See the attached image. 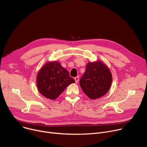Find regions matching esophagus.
I'll return each mask as SVG.
<instances>
[{"label": "esophagus", "instance_id": "obj_1", "mask_svg": "<svg viewBox=\"0 0 147 147\" xmlns=\"http://www.w3.org/2000/svg\"><path fill=\"white\" fill-rule=\"evenodd\" d=\"M74 80H75L76 83H78V82H79V77H76L74 78Z\"/></svg>", "mask_w": 147, "mask_h": 147}]
</instances>
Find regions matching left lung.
<instances>
[{"instance_id":"left-lung-1","label":"left lung","mask_w":147,"mask_h":147,"mask_svg":"<svg viewBox=\"0 0 147 147\" xmlns=\"http://www.w3.org/2000/svg\"><path fill=\"white\" fill-rule=\"evenodd\" d=\"M112 79L109 69L103 63H89L80 80V85L84 93L90 99H95L108 92Z\"/></svg>"}]
</instances>
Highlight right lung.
<instances>
[{
    "label": "right lung",
    "mask_w": 147,
    "mask_h": 147,
    "mask_svg": "<svg viewBox=\"0 0 147 147\" xmlns=\"http://www.w3.org/2000/svg\"><path fill=\"white\" fill-rule=\"evenodd\" d=\"M36 82L39 92L47 98L53 100L75 80L59 63L54 61L47 63L41 68Z\"/></svg>",
    "instance_id": "obj_1"
}]
</instances>
